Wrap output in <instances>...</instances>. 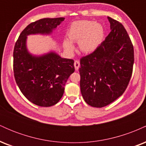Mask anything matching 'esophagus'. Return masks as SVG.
Masks as SVG:
<instances>
[{
	"instance_id": "obj_1",
	"label": "esophagus",
	"mask_w": 146,
	"mask_h": 146,
	"mask_svg": "<svg viewBox=\"0 0 146 146\" xmlns=\"http://www.w3.org/2000/svg\"><path fill=\"white\" fill-rule=\"evenodd\" d=\"M80 62L78 61V60H75V62H74V66H75V68L76 71H78V70L79 69V67H80Z\"/></svg>"
}]
</instances>
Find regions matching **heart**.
Wrapping results in <instances>:
<instances>
[{
  "label": "heart",
  "instance_id": "b5f03b06",
  "mask_svg": "<svg viewBox=\"0 0 146 146\" xmlns=\"http://www.w3.org/2000/svg\"><path fill=\"white\" fill-rule=\"evenodd\" d=\"M69 40H65L63 46L68 53H73L74 46L71 42H78V47L82 53L95 51L100 44L104 36V29L101 24L92 21L82 20L73 22L66 31Z\"/></svg>",
  "mask_w": 146,
  "mask_h": 146
}]
</instances>
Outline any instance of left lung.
Segmentation results:
<instances>
[{
  "label": "left lung",
  "instance_id": "left-lung-1",
  "mask_svg": "<svg viewBox=\"0 0 146 146\" xmlns=\"http://www.w3.org/2000/svg\"><path fill=\"white\" fill-rule=\"evenodd\" d=\"M110 32L95 51L80 59V89L88 105L102 108L122 95L131 78L134 48L121 23L108 17Z\"/></svg>",
  "mask_w": 146,
  "mask_h": 146
}]
</instances>
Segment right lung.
<instances>
[{
  "mask_svg": "<svg viewBox=\"0 0 146 146\" xmlns=\"http://www.w3.org/2000/svg\"><path fill=\"white\" fill-rule=\"evenodd\" d=\"M64 20L42 18L31 23L22 31L14 46L13 66L16 82L25 98L39 106H51L60 101L66 81L75 71L74 60L62 58L55 52L32 56L27 48V36L49 34Z\"/></svg>",
  "mask_w": 146,
  "mask_h": 146,
  "instance_id": "right-lung-1",
  "label": "right lung"
}]
</instances>
